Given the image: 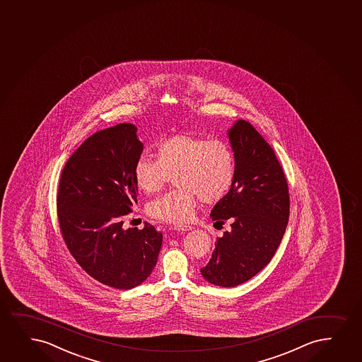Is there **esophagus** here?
<instances>
[{
    "label": "esophagus",
    "mask_w": 362,
    "mask_h": 362,
    "mask_svg": "<svg viewBox=\"0 0 362 362\" xmlns=\"http://www.w3.org/2000/svg\"><path fill=\"white\" fill-rule=\"evenodd\" d=\"M192 229V227H190V226H175V230H177V232H189Z\"/></svg>",
    "instance_id": "obj_1"
}]
</instances>
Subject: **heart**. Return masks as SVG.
<instances>
[{
  "mask_svg": "<svg viewBox=\"0 0 362 362\" xmlns=\"http://www.w3.org/2000/svg\"><path fill=\"white\" fill-rule=\"evenodd\" d=\"M157 160L140 157L134 167L135 182L145 192H160L175 177L178 189L148 204L153 218L167 223H187L197 200L216 204L223 200L235 180V160L223 140H207L190 134L170 135L157 144Z\"/></svg>",
  "mask_w": 362,
  "mask_h": 362,
  "instance_id": "obj_1",
  "label": "heart"
}]
</instances>
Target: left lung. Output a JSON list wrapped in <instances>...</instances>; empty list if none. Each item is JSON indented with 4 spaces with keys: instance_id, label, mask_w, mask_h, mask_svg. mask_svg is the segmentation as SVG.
Masks as SVG:
<instances>
[{
    "instance_id": "1",
    "label": "left lung",
    "mask_w": 362,
    "mask_h": 362,
    "mask_svg": "<svg viewBox=\"0 0 362 362\" xmlns=\"http://www.w3.org/2000/svg\"><path fill=\"white\" fill-rule=\"evenodd\" d=\"M235 160V180L218 201L211 218L230 223L214 244L201 274L214 286L233 288L256 276L269 264L289 219V190L277 156L259 132L246 121L228 130Z\"/></svg>"
}]
</instances>
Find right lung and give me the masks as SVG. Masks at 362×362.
I'll use <instances>...</instances> for the list:
<instances>
[{
    "mask_svg": "<svg viewBox=\"0 0 362 362\" xmlns=\"http://www.w3.org/2000/svg\"><path fill=\"white\" fill-rule=\"evenodd\" d=\"M143 150L134 124L100 130L69 157L59 179L57 216L68 250L90 277L122 291L146 281L162 246L151 224L123 228V216L138 204L134 167Z\"/></svg>",
    "mask_w": 362,
    "mask_h": 362,
    "instance_id": "obj_1",
    "label": "right lung"
}]
</instances>
